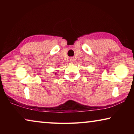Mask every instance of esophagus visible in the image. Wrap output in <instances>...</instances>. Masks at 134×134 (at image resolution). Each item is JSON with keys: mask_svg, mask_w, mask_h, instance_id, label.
I'll return each instance as SVG.
<instances>
[{"mask_svg": "<svg viewBox=\"0 0 134 134\" xmlns=\"http://www.w3.org/2000/svg\"><path fill=\"white\" fill-rule=\"evenodd\" d=\"M70 62H71V63H73V62H74V58H70Z\"/></svg>", "mask_w": 134, "mask_h": 134, "instance_id": "1", "label": "esophagus"}]
</instances>
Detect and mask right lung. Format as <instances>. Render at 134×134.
Returning <instances> with one entry per match:
<instances>
[{
    "label": "right lung",
    "mask_w": 134,
    "mask_h": 134,
    "mask_svg": "<svg viewBox=\"0 0 134 134\" xmlns=\"http://www.w3.org/2000/svg\"><path fill=\"white\" fill-rule=\"evenodd\" d=\"M57 74V72H55V74Z\"/></svg>",
    "instance_id": "right-lung-1"
}]
</instances>
